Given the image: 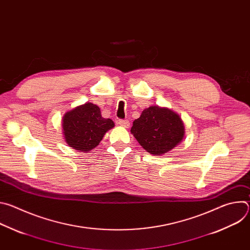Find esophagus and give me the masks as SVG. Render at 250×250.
Masks as SVG:
<instances>
[{
	"label": "esophagus",
	"mask_w": 250,
	"mask_h": 250,
	"mask_svg": "<svg viewBox=\"0 0 250 250\" xmlns=\"http://www.w3.org/2000/svg\"><path fill=\"white\" fill-rule=\"evenodd\" d=\"M118 124H119L121 126H124V127H128L129 125H130L127 120H119V121H118Z\"/></svg>",
	"instance_id": "esophagus-1"
}]
</instances>
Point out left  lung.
<instances>
[{
  "label": "left lung",
  "mask_w": 250,
  "mask_h": 250,
  "mask_svg": "<svg viewBox=\"0 0 250 250\" xmlns=\"http://www.w3.org/2000/svg\"><path fill=\"white\" fill-rule=\"evenodd\" d=\"M130 131L147 152L162 155L180 144L185 127L179 115L167 108L152 105L134 120Z\"/></svg>",
  "instance_id": "1"
}]
</instances>
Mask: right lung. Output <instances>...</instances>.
I'll return each mask as SVG.
<instances>
[{
    "label": "right lung",
    "instance_id": "right-lung-1",
    "mask_svg": "<svg viewBox=\"0 0 250 250\" xmlns=\"http://www.w3.org/2000/svg\"><path fill=\"white\" fill-rule=\"evenodd\" d=\"M114 126V122L104 119L99 106L89 102L67 112L62 121L67 145L84 152L98 146L105 132Z\"/></svg>",
    "mask_w": 250,
    "mask_h": 250
}]
</instances>
